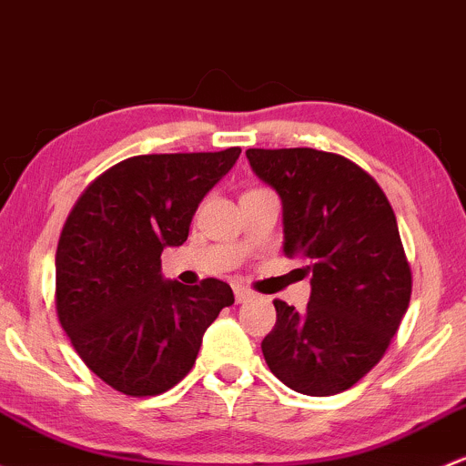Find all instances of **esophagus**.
I'll use <instances>...</instances> for the list:
<instances>
[{
  "label": "esophagus",
  "mask_w": 466,
  "mask_h": 466,
  "mask_svg": "<svg viewBox=\"0 0 466 466\" xmlns=\"http://www.w3.org/2000/svg\"><path fill=\"white\" fill-rule=\"evenodd\" d=\"M234 297H237V303H246L248 299H252V292L243 286H234Z\"/></svg>",
  "instance_id": "obj_1"
}]
</instances>
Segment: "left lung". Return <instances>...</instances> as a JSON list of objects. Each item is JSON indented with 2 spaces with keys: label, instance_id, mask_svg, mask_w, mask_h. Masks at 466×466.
<instances>
[{
  "label": "left lung",
  "instance_id": "8db88e82",
  "mask_svg": "<svg viewBox=\"0 0 466 466\" xmlns=\"http://www.w3.org/2000/svg\"><path fill=\"white\" fill-rule=\"evenodd\" d=\"M249 167L283 205V254L306 258L310 301H274L261 350L303 395L341 393L384 357L410 301V268L380 185L349 158L308 149H248Z\"/></svg>",
  "mask_w": 466,
  "mask_h": 466
}]
</instances>
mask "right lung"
I'll use <instances>...</instances> for the list:
<instances>
[{"label": "right lung", "instance_id": "add662e5", "mask_svg": "<svg viewBox=\"0 0 466 466\" xmlns=\"http://www.w3.org/2000/svg\"><path fill=\"white\" fill-rule=\"evenodd\" d=\"M238 147L134 156L89 185L56 254V306L86 366L111 389L143 398L192 370L203 335L232 288L165 279L160 254L187 241L205 194L237 165Z\"/></svg>", "mask_w": 466, "mask_h": 466}]
</instances>
